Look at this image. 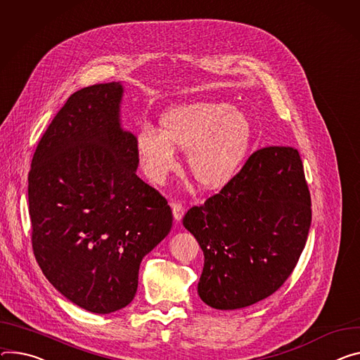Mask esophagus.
<instances>
[{
    "instance_id": "esophagus-1",
    "label": "esophagus",
    "mask_w": 360,
    "mask_h": 360,
    "mask_svg": "<svg viewBox=\"0 0 360 360\" xmlns=\"http://www.w3.org/2000/svg\"><path fill=\"white\" fill-rule=\"evenodd\" d=\"M172 212H174V218L176 222H179L185 214V208L182 207V204H178V202H174L172 204Z\"/></svg>"
}]
</instances>
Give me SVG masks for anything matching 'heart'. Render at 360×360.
<instances>
[{
    "instance_id": "obj_1",
    "label": "heart",
    "mask_w": 360,
    "mask_h": 360,
    "mask_svg": "<svg viewBox=\"0 0 360 360\" xmlns=\"http://www.w3.org/2000/svg\"><path fill=\"white\" fill-rule=\"evenodd\" d=\"M160 130L142 127L136 152L145 175L163 182L178 163L176 149L200 185L217 189L230 182L248 153L252 126L241 109L225 102L201 101L174 106L162 113Z\"/></svg>"
}]
</instances>
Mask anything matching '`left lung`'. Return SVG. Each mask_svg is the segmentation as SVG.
Instances as JSON below:
<instances>
[{
	"label": "left lung",
	"instance_id": "1",
	"mask_svg": "<svg viewBox=\"0 0 360 360\" xmlns=\"http://www.w3.org/2000/svg\"><path fill=\"white\" fill-rule=\"evenodd\" d=\"M182 222L204 251L198 294L205 304L237 310L269 297L296 267L310 230V193L297 149L254 152Z\"/></svg>",
	"mask_w": 360,
	"mask_h": 360
}]
</instances>
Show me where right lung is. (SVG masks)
<instances>
[{
    "label": "right lung",
    "instance_id": "right-lung-1",
    "mask_svg": "<svg viewBox=\"0 0 360 360\" xmlns=\"http://www.w3.org/2000/svg\"><path fill=\"white\" fill-rule=\"evenodd\" d=\"M120 82L73 93L28 174L32 250L64 297L97 314L126 307L142 259L172 226L162 195L138 175L136 136L122 126Z\"/></svg>",
    "mask_w": 360,
    "mask_h": 360
}]
</instances>
